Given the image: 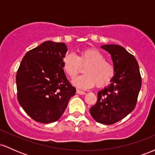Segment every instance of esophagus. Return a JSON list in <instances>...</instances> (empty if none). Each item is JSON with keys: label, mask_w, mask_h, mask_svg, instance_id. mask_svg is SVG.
Listing matches in <instances>:
<instances>
[{"label": "esophagus", "mask_w": 155, "mask_h": 155, "mask_svg": "<svg viewBox=\"0 0 155 155\" xmlns=\"http://www.w3.org/2000/svg\"><path fill=\"white\" fill-rule=\"evenodd\" d=\"M76 93L79 94V95H85V94H86V92H84V91H81V90H76Z\"/></svg>", "instance_id": "esophagus-1"}]
</instances>
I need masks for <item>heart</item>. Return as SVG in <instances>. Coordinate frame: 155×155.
Listing matches in <instances>:
<instances>
[{
	"mask_svg": "<svg viewBox=\"0 0 155 155\" xmlns=\"http://www.w3.org/2000/svg\"><path fill=\"white\" fill-rule=\"evenodd\" d=\"M86 65L83 71L84 74L73 81L75 86L89 89L96 84L97 87L101 88L111 83L115 74L114 68L106 61L104 55L98 49L95 48L82 49L78 56L68 53L62 62L63 71L70 79H74L77 76L80 66Z\"/></svg>",
	"mask_w": 155,
	"mask_h": 155,
	"instance_id": "1",
	"label": "heart"
}]
</instances>
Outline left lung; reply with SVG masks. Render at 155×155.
<instances>
[{
  "label": "left lung",
  "instance_id": "8db88e82",
  "mask_svg": "<svg viewBox=\"0 0 155 155\" xmlns=\"http://www.w3.org/2000/svg\"><path fill=\"white\" fill-rule=\"evenodd\" d=\"M111 54L115 74L111 84L97 92V100L90 109L96 122L112 124L122 120L136 107L141 87L139 66L135 57L116 44L101 47Z\"/></svg>",
  "mask_w": 155,
  "mask_h": 155
}]
</instances>
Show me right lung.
<instances>
[{
	"label": "right lung",
	"mask_w": 155,
	"mask_h": 155,
	"mask_svg": "<svg viewBox=\"0 0 155 155\" xmlns=\"http://www.w3.org/2000/svg\"><path fill=\"white\" fill-rule=\"evenodd\" d=\"M65 43L47 41L24 56L16 76L17 99L25 111L41 123L58 121L76 93L62 62Z\"/></svg>",
	"instance_id": "1"
}]
</instances>
